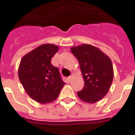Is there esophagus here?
<instances>
[{
	"instance_id": "esophagus-1",
	"label": "esophagus",
	"mask_w": 135,
	"mask_h": 135,
	"mask_svg": "<svg viewBox=\"0 0 135 135\" xmlns=\"http://www.w3.org/2000/svg\"><path fill=\"white\" fill-rule=\"evenodd\" d=\"M73 78H74V76H73V75H71V76H69L68 78V80L69 82H71V80L73 79Z\"/></svg>"
}]
</instances>
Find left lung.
Returning <instances> with one entry per match:
<instances>
[{
  "label": "left lung",
  "instance_id": "1",
  "mask_svg": "<svg viewBox=\"0 0 135 135\" xmlns=\"http://www.w3.org/2000/svg\"><path fill=\"white\" fill-rule=\"evenodd\" d=\"M70 51L77 58L84 81V88L77 93L84 102L95 103L107 95L114 78L110 58L99 49L88 44L73 46Z\"/></svg>",
  "mask_w": 135,
  "mask_h": 135
}]
</instances>
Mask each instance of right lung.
<instances>
[{
  "label": "right lung",
  "mask_w": 135,
  "mask_h": 135,
  "mask_svg": "<svg viewBox=\"0 0 135 135\" xmlns=\"http://www.w3.org/2000/svg\"><path fill=\"white\" fill-rule=\"evenodd\" d=\"M59 50L53 44H44L25 55L18 68L19 79L27 94L42 104L57 99L65 82L57 68L51 63Z\"/></svg>",
  "instance_id": "add662e5"
}]
</instances>
